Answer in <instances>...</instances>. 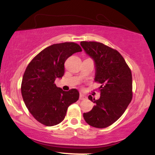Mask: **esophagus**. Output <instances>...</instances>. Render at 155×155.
Masks as SVG:
<instances>
[{"mask_svg": "<svg viewBox=\"0 0 155 155\" xmlns=\"http://www.w3.org/2000/svg\"><path fill=\"white\" fill-rule=\"evenodd\" d=\"M85 99H87V96L83 95V94H80L79 100H85Z\"/></svg>", "mask_w": 155, "mask_h": 155, "instance_id": "obj_1", "label": "esophagus"}]
</instances>
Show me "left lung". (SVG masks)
Masks as SVG:
<instances>
[{"label": "left lung", "mask_w": 155, "mask_h": 155, "mask_svg": "<svg viewBox=\"0 0 155 155\" xmlns=\"http://www.w3.org/2000/svg\"><path fill=\"white\" fill-rule=\"evenodd\" d=\"M80 44L95 61V81L101 84L98 100L89 95L95 105L91 111L84 113V119L92 127L105 128L123 114L132 101V73L116 49L96 41H81Z\"/></svg>", "instance_id": "obj_1"}]
</instances>
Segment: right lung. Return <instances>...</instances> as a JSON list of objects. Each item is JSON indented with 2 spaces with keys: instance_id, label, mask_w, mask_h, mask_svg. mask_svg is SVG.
Segmentation results:
<instances>
[{
  "instance_id": "add662e5",
  "label": "right lung",
  "mask_w": 155,
  "mask_h": 155,
  "mask_svg": "<svg viewBox=\"0 0 155 155\" xmlns=\"http://www.w3.org/2000/svg\"><path fill=\"white\" fill-rule=\"evenodd\" d=\"M79 51L81 48L74 42L54 44L39 52L27 66L21 84L22 98L40 123L46 126L60 123L68 106L79 100L77 90L63 91L54 83L64 75L65 60Z\"/></svg>"
}]
</instances>
